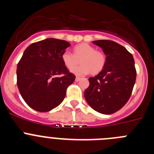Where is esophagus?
Listing matches in <instances>:
<instances>
[{"instance_id": "obj_1", "label": "esophagus", "mask_w": 154, "mask_h": 154, "mask_svg": "<svg viewBox=\"0 0 154 154\" xmlns=\"http://www.w3.org/2000/svg\"><path fill=\"white\" fill-rule=\"evenodd\" d=\"M80 80H81V78H80V77H76L75 78V82H79L80 81Z\"/></svg>"}]
</instances>
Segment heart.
I'll use <instances>...</instances> for the list:
<instances>
[{
	"label": "heart",
	"mask_w": 154,
	"mask_h": 154,
	"mask_svg": "<svg viewBox=\"0 0 154 154\" xmlns=\"http://www.w3.org/2000/svg\"><path fill=\"white\" fill-rule=\"evenodd\" d=\"M62 61L64 65L69 70L74 69L80 60L82 65L75 68L72 72L76 75L92 73L98 74L104 68L106 57L103 52L96 51V48L86 43L75 46L73 54L69 51H65L62 54Z\"/></svg>",
	"instance_id": "obj_1"
}]
</instances>
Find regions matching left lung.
<instances>
[{"label": "left lung", "instance_id": "1", "mask_svg": "<svg viewBox=\"0 0 154 154\" xmlns=\"http://www.w3.org/2000/svg\"><path fill=\"white\" fill-rule=\"evenodd\" d=\"M103 49L106 64L95 77L89 79V86L84 96L98 112L112 114L127 103L135 84L137 71L131 53L123 46L109 40L94 41Z\"/></svg>", "mask_w": 154, "mask_h": 154}]
</instances>
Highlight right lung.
<instances>
[{"mask_svg": "<svg viewBox=\"0 0 154 154\" xmlns=\"http://www.w3.org/2000/svg\"><path fill=\"white\" fill-rule=\"evenodd\" d=\"M69 46L66 41L46 38L30 45L23 53L17 64V85L33 109L48 112L65 99L66 89L75 79L61 58Z\"/></svg>", "mask_w": 154, "mask_h": 154, "instance_id": "1", "label": "right lung"}]
</instances>
